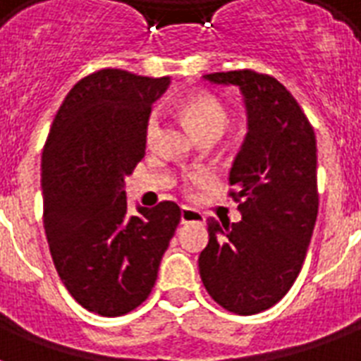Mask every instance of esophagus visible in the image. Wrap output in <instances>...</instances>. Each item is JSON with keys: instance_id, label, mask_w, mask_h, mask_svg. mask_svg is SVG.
I'll list each match as a JSON object with an SVG mask.
<instances>
[{"instance_id": "34e87169", "label": "esophagus", "mask_w": 361, "mask_h": 361, "mask_svg": "<svg viewBox=\"0 0 361 361\" xmlns=\"http://www.w3.org/2000/svg\"><path fill=\"white\" fill-rule=\"evenodd\" d=\"M204 215L195 208H181V225H187V223H204Z\"/></svg>"}]
</instances>
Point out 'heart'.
<instances>
[{
	"label": "heart",
	"mask_w": 361,
	"mask_h": 361,
	"mask_svg": "<svg viewBox=\"0 0 361 361\" xmlns=\"http://www.w3.org/2000/svg\"><path fill=\"white\" fill-rule=\"evenodd\" d=\"M180 112L183 116V120L191 125V129L195 130V135L200 136L206 135H223V130L228 127V112L223 104L212 95H192V97L185 99L180 104ZM159 129V116L153 112L149 114L146 121V140L147 144H152ZM189 180L192 183H202V181L212 180V174L206 170H198L189 176Z\"/></svg>",
	"instance_id": "1"
}]
</instances>
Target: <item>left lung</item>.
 <instances>
[{
    "instance_id": "left-lung-1",
    "label": "left lung",
    "mask_w": 361,
    "mask_h": 361,
    "mask_svg": "<svg viewBox=\"0 0 361 361\" xmlns=\"http://www.w3.org/2000/svg\"><path fill=\"white\" fill-rule=\"evenodd\" d=\"M204 80L240 90L247 136L228 176L241 221L219 225L209 217L198 269L221 307L257 314L290 290L307 255L319 214L317 138L296 99L274 76L243 69Z\"/></svg>"
}]
</instances>
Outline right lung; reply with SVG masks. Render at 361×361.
<instances>
[{
  "instance_id": "right-lung-1",
  "label": "right lung",
  "mask_w": 361,
  "mask_h": 361,
  "mask_svg": "<svg viewBox=\"0 0 361 361\" xmlns=\"http://www.w3.org/2000/svg\"><path fill=\"white\" fill-rule=\"evenodd\" d=\"M170 84L121 69L82 78L65 97L41 163L44 232L58 275L82 307L120 317L152 292L180 223L176 202L127 212L125 178L146 152L152 104Z\"/></svg>"
}]
</instances>
